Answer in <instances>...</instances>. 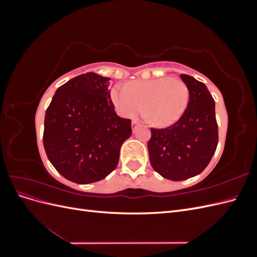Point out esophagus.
<instances>
[{"label": "esophagus", "instance_id": "1", "mask_svg": "<svg viewBox=\"0 0 257 257\" xmlns=\"http://www.w3.org/2000/svg\"><path fill=\"white\" fill-rule=\"evenodd\" d=\"M137 125H138V121H136V120L132 121V127H133V130H135Z\"/></svg>", "mask_w": 257, "mask_h": 257}]
</instances>
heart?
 Masks as SVG:
<instances>
[{
    "label": "heart",
    "instance_id": "b5f03b06",
    "mask_svg": "<svg viewBox=\"0 0 257 257\" xmlns=\"http://www.w3.org/2000/svg\"><path fill=\"white\" fill-rule=\"evenodd\" d=\"M111 99L118 112L125 118L142 113L152 125L169 126L184 113L190 99V90L180 78L162 77L137 80L127 87L118 84L111 91Z\"/></svg>",
    "mask_w": 257,
    "mask_h": 257
}]
</instances>
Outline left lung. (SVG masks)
Listing matches in <instances>:
<instances>
[{
    "label": "left lung",
    "instance_id": "8db88e82",
    "mask_svg": "<svg viewBox=\"0 0 257 257\" xmlns=\"http://www.w3.org/2000/svg\"><path fill=\"white\" fill-rule=\"evenodd\" d=\"M190 90L189 104L182 116L166 128H151L148 143L155 172L173 181L199 175L215 152L219 134L215 103L206 85L182 74Z\"/></svg>",
    "mask_w": 257,
    "mask_h": 257
}]
</instances>
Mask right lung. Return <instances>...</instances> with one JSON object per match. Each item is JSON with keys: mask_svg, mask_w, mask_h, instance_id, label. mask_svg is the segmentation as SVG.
I'll list each match as a JSON object with an SVG mask.
<instances>
[{"mask_svg": "<svg viewBox=\"0 0 257 257\" xmlns=\"http://www.w3.org/2000/svg\"><path fill=\"white\" fill-rule=\"evenodd\" d=\"M109 80L95 73L77 76L56 91L46 111V154L69 181L85 184L107 177L132 135L131 120L114 111Z\"/></svg>", "mask_w": 257, "mask_h": 257, "instance_id": "right-lung-1", "label": "right lung"}]
</instances>
